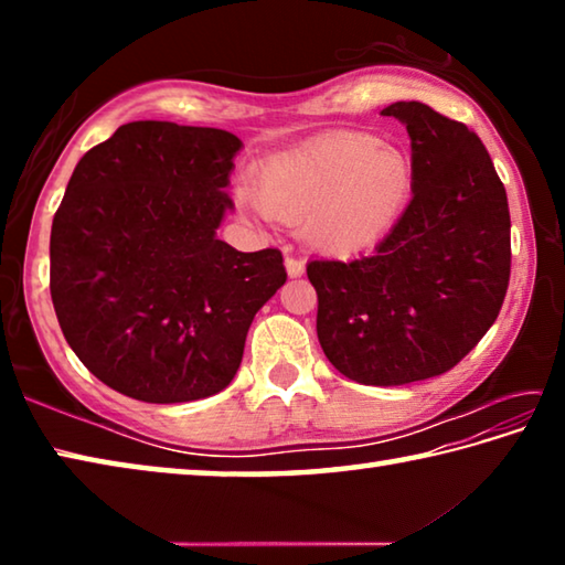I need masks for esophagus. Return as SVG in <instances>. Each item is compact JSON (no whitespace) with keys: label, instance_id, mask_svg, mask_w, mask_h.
<instances>
[{"label":"esophagus","instance_id":"34e87169","mask_svg":"<svg viewBox=\"0 0 565 565\" xmlns=\"http://www.w3.org/2000/svg\"><path fill=\"white\" fill-rule=\"evenodd\" d=\"M286 274L291 276V279H299V276L303 274V262H299V259H294V256H286Z\"/></svg>","mask_w":565,"mask_h":565}]
</instances>
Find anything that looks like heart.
Masks as SVG:
<instances>
[{
    "label": "heart",
    "mask_w": 565,
    "mask_h": 565,
    "mask_svg": "<svg viewBox=\"0 0 565 565\" xmlns=\"http://www.w3.org/2000/svg\"><path fill=\"white\" fill-rule=\"evenodd\" d=\"M416 191L414 161L374 134L337 131L266 159L238 202L301 232L313 252L351 259L396 232Z\"/></svg>",
    "instance_id": "obj_1"
}]
</instances>
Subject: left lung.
Returning <instances> with one entry per match:
<instances>
[{"instance_id":"1","label":"left lung","mask_w":565,"mask_h":565,"mask_svg":"<svg viewBox=\"0 0 565 565\" xmlns=\"http://www.w3.org/2000/svg\"><path fill=\"white\" fill-rule=\"evenodd\" d=\"M384 117L406 124L416 191L371 256L311 262L317 333L343 376L404 386L451 371L493 327L511 276L509 199L483 141L420 102Z\"/></svg>"}]
</instances>
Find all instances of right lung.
Here are the masks:
<instances>
[{
  "label": "right lung",
  "instance_id": "right-lung-1",
  "mask_svg": "<svg viewBox=\"0 0 565 565\" xmlns=\"http://www.w3.org/2000/svg\"><path fill=\"white\" fill-rule=\"evenodd\" d=\"M238 149L224 129L131 121L66 184L50 238L52 303L72 351L124 396L218 394L256 311L286 281L279 248L244 254L216 238Z\"/></svg>",
  "mask_w": 565,
  "mask_h": 565
}]
</instances>
